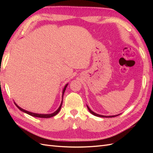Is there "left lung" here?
<instances>
[{
    "label": "left lung",
    "mask_w": 153,
    "mask_h": 153,
    "mask_svg": "<svg viewBox=\"0 0 153 153\" xmlns=\"http://www.w3.org/2000/svg\"><path fill=\"white\" fill-rule=\"evenodd\" d=\"M87 106V108H88L90 113H91L92 114H93L94 116H99V117H102V118H112V117H115L116 116H118V115H116V116H103V115H99V114H96V113H95L94 112H93L92 110L89 108V107L88 106Z\"/></svg>",
    "instance_id": "8db88e82"
}]
</instances>
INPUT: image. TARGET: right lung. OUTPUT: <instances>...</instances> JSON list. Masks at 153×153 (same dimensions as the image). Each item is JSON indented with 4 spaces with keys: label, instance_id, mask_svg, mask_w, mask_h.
I'll return each mask as SVG.
<instances>
[{
    "label": "right lung",
    "instance_id": "right-lung-1",
    "mask_svg": "<svg viewBox=\"0 0 153 153\" xmlns=\"http://www.w3.org/2000/svg\"><path fill=\"white\" fill-rule=\"evenodd\" d=\"M67 86H68V84H66V85H65L64 88V89H63V92H62V98H63L64 93V92H65V90H66V89ZM62 100H63V99H62ZM15 105H16V106H17L19 110H21V111L24 112H25V113H27V114H28L29 115H31V116H34V117H37V118H51V117L54 116L55 115H56L58 112H59L60 110V108H61L62 105V101L60 106H59V108H58V110H56V111H55L54 112L52 113V114H35V113H33V112H28V111H27V110H24V109H23V108H20V107L18 106L17 105H16V104H15Z\"/></svg>",
    "mask_w": 153,
    "mask_h": 153
}]
</instances>
